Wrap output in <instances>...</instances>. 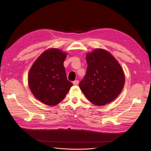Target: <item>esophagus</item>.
I'll return each mask as SVG.
<instances>
[{
    "label": "esophagus",
    "mask_w": 151,
    "mask_h": 151,
    "mask_svg": "<svg viewBox=\"0 0 151 151\" xmlns=\"http://www.w3.org/2000/svg\"><path fill=\"white\" fill-rule=\"evenodd\" d=\"M78 82H79V81H78V80H76V81H73V85L76 86V85H78Z\"/></svg>",
    "instance_id": "esophagus-1"
}]
</instances>
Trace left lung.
<instances>
[{"instance_id":"obj_1","label":"left lung","mask_w":151,"mask_h":151,"mask_svg":"<svg viewBox=\"0 0 151 151\" xmlns=\"http://www.w3.org/2000/svg\"><path fill=\"white\" fill-rule=\"evenodd\" d=\"M88 67L79 87L92 104L103 106L120 94L124 75L120 64L108 51L96 49L86 57Z\"/></svg>"}]
</instances>
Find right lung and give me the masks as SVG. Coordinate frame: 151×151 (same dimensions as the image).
<instances>
[{
  "label": "right lung",
  "mask_w": 151,
  "mask_h": 151,
  "mask_svg": "<svg viewBox=\"0 0 151 151\" xmlns=\"http://www.w3.org/2000/svg\"><path fill=\"white\" fill-rule=\"evenodd\" d=\"M65 52L58 49L45 51L32 66L28 86L34 97L43 104L55 106L65 98L73 84L67 78L63 62Z\"/></svg>",
  "instance_id": "obj_1"
}]
</instances>
